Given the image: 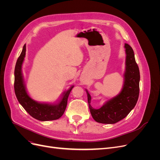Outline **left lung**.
I'll use <instances>...</instances> for the list:
<instances>
[{
	"instance_id": "1",
	"label": "left lung",
	"mask_w": 160,
	"mask_h": 160,
	"mask_svg": "<svg viewBox=\"0 0 160 160\" xmlns=\"http://www.w3.org/2000/svg\"><path fill=\"white\" fill-rule=\"evenodd\" d=\"M126 59L124 73V83L122 90L114 98L106 101L99 109L91 105V95L88 90L89 108L92 117L95 122L113 124L124 119L137 103L139 93L140 75L138 64L135 62L134 52L128 44H125Z\"/></svg>"
}]
</instances>
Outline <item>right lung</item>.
I'll use <instances>...</instances> for the list:
<instances>
[{"mask_svg": "<svg viewBox=\"0 0 160 160\" xmlns=\"http://www.w3.org/2000/svg\"><path fill=\"white\" fill-rule=\"evenodd\" d=\"M26 54V45L23 46L22 52L18 57L14 69V92L18 102L33 118L46 122L60 118L63 115L70 92L74 86H71L67 91H64L61 99L56 104L38 103L30 98L24 84L22 74V65Z\"/></svg>", "mask_w": 160, "mask_h": 160, "instance_id": "right-lung-1", "label": "right lung"}]
</instances>
